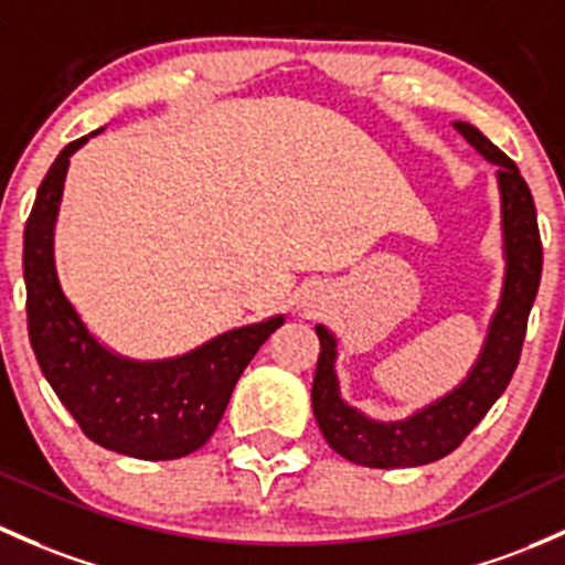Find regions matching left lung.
<instances>
[{"label":"left lung","mask_w":565,"mask_h":565,"mask_svg":"<svg viewBox=\"0 0 565 565\" xmlns=\"http://www.w3.org/2000/svg\"><path fill=\"white\" fill-rule=\"evenodd\" d=\"M455 129L487 162L498 164L503 254H507L501 300L487 328L482 354L460 387L401 423H376L341 401L335 376V338L328 328L317 324L322 352L311 387L313 417L324 441L358 466L412 468L441 460L482 423L492 403L509 387L520 362L527 313L542 281V237H539L536 205L518 164L501 148L492 146L471 124L455 121Z\"/></svg>","instance_id":"obj_1"}]
</instances>
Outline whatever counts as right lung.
Segmentation results:
<instances>
[{"label":"right lung","instance_id":"add662e5","mask_svg":"<svg viewBox=\"0 0 565 565\" xmlns=\"http://www.w3.org/2000/svg\"><path fill=\"white\" fill-rule=\"evenodd\" d=\"M92 135L64 146L26 218L29 341L47 384L94 444L138 460H175L213 436L237 379L270 332L281 328L284 317L222 332L173 360L138 362L105 349L64 298L53 263V224L70 157Z\"/></svg>","mask_w":565,"mask_h":565}]
</instances>
